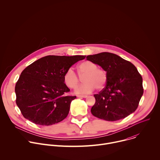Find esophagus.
<instances>
[{"label": "esophagus", "instance_id": "1", "mask_svg": "<svg viewBox=\"0 0 160 160\" xmlns=\"http://www.w3.org/2000/svg\"><path fill=\"white\" fill-rule=\"evenodd\" d=\"M77 96L79 97V98H85L87 97V95H78V96Z\"/></svg>", "mask_w": 160, "mask_h": 160}]
</instances>
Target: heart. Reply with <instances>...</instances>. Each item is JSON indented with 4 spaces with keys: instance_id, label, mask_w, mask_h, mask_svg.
I'll return each instance as SVG.
<instances>
[{
    "instance_id": "obj_1",
    "label": "heart",
    "mask_w": 160,
    "mask_h": 160,
    "mask_svg": "<svg viewBox=\"0 0 160 160\" xmlns=\"http://www.w3.org/2000/svg\"><path fill=\"white\" fill-rule=\"evenodd\" d=\"M77 73L80 78L84 77V83L76 90L78 94L90 93L94 88L98 90H101L106 84L108 77L106 72L98 68L96 64L91 61H85L79 64L77 66ZM78 77L72 68H69L64 75V82L68 87L75 89L80 82Z\"/></svg>"
}]
</instances>
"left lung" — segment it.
<instances>
[{
  "label": "left lung",
  "instance_id": "1",
  "mask_svg": "<svg viewBox=\"0 0 160 160\" xmlns=\"http://www.w3.org/2000/svg\"><path fill=\"white\" fill-rule=\"evenodd\" d=\"M87 59L102 67L106 72L105 87L94 94L92 115L106 121L123 119L134 112L144 92L142 78L130 61L109 52L87 56Z\"/></svg>",
  "mask_w": 160,
  "mask_h": 160
}]
</instances>
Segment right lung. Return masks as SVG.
I'll return each mask as SVG.
<instances>
[{
  "mask_svg": "<svg viewBox=\"0 0 160 160\" xmlns=\"http://www.w3.org/2000/svg\"><path fill=\"white\" fill-rule=\"evenodd\" d=\"M86 56H47L22 71L15 86L16 102L25 118L40 125H51L68 115L76 96L64 82L66 70Z\"/></svg>",
  "mask_w": 160,
  "mask_h": 160,
  "instance_id": "add662e5",
  "label": "right lung"
}]
</instances>
